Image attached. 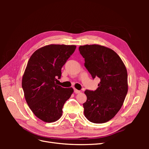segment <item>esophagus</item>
Listing matches in <instances>:
<instances>
[{"mask_svg":"<svg viewBox=\"0 0 149 149\" xmlns=\"http://www.w3.org/2000/svg\"><path fill=\"white\" fill-rule=\"evenodd\" d=\"M74 93H76V94H79V93H81V91H79V90H78V89H74Z\"/></svg>","mask_w":149,"mask_h":149,"instance_id":"34e87169","label":"esophagus"}]
</instances>
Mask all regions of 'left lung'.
Masks as SVG:
<instances>
[{
    "mask_svg": "<svg viewBox=\"0 0 149 149\" xmlns=\"http://www.w3.org/2000/svg\"><path fill=\"white\" fill-rule=\"evenodd\" d=\"M84 66L93 79L101 81L95 91L86 90L84 114L90 122L104 123L120 110L128 91L127 72L119 56L112 49L99 45L80 46Z\"/></svg>",
    "mask_w": 149,
    "mask_h": 149,
    "instance_id": "1",
    "label": "left lung"
}]
</instances>
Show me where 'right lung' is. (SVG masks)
Here are the masks:
<instances>
[{"mask_svg":"<svg viewBox=\"0 0 149 149\" xmlns=\"http://www.w3.org/2000/svg\"><path fill=\"white\" fill-rule=\"evenodd\" d=\"M75 45H49L31 56L22 78V86L30 109L46 123L59 119L63 107L73 93L72 88L58 85L61 68L75 50Z\"/></svg>","mask_w":149,"mask_h":149,"instance_id":"right-lung-1","label":"right lung"}]
</instances>
